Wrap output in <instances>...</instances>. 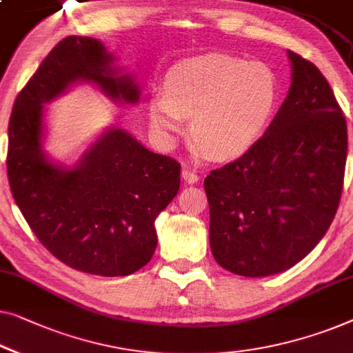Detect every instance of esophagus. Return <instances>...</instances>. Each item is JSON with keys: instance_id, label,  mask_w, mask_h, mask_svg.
Here are the masks:
<instances>
[{"instance_id": "34e87169", "label": "esophagus", "mask_w": 353, "mask_h": 353, "mask_svg": "<svg viewBox=\"0 0 353 353\" xmlns=\"http://www.w3.org/2000/svg\"><path fill=\"white\" fill-rule=\"evenodd\" d=\"M181 176H183V180L188 183V185H194V183H197L199 178H201L196 172L191 170V168H185V170L181 172Z\"/></svg>"}]
</instances>
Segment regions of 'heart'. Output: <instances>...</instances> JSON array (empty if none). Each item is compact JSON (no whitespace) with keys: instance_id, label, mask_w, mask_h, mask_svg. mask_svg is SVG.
<instances>
[{"instance_id":"heart-1","label":"heart","mask_w":353,"mask_h":353,"mask_svg":"<svg viewBox=\"0 0 353 353\" xmlns=\"http://www.w3.org/2000/svg\"><path fill=\"white\" fill-rule=\"evenodd\" d=\"M282 105L279 76L269 65L212 54L178 63L165 92L150 100V122L172 145L191 121V139L213 159L247 154L261 141Z\"/></svg>"}]
</instances>
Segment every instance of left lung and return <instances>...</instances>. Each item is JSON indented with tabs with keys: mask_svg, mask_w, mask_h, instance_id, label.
Segmentation results:
<instances>
[{
	"mask_svg": "<svg viewBox=\"0 0 353 353\" xmlns=\"http://www.w3.org/2000/svg\"><path fill=\"white\" fill-rule=\"evenodd\" d=\"M291 85L253 150L203 181L216 263L243 277L293 268L328 231L339 207L347 124L316 66L287 50Z\"/></svg>",
	"mask_w": 353,
	"mask_h": 353,
	"instance_id": "left-lung-1",
	"label": "left lung"
}]
</instances>
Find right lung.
I'll return each mask as SVG.
<instances>
[{
    "instance_id": "right-lung-1",
    "label": "right lung",
    "mask_w": 353,
    "mask_h": 353,
    "mask_svg": "<svg viewBox=\"0 0 353 353\" xmlns=\"http://www.w3.org/2000/svg\"><path fill=\"white\" fill-rule=\"evenodd\" d=\"M113 63L99 39L60 41L20 90L8 129L9 186L28 226L59 261L101 277H124L150 263L154 221L178 194L181 170L117 127L73 167L46 156L44 105L73 84H95L114 103H139L140 88Z\"/></svg>"
}]
</instances>
